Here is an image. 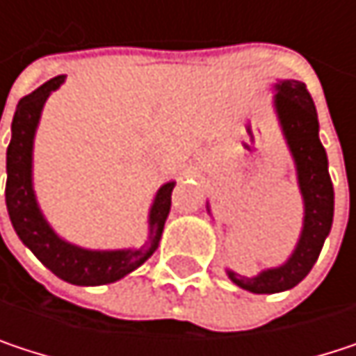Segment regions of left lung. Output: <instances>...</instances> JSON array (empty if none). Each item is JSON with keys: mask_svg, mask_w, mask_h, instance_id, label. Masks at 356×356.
I'll list each match as a JSON object with an SVG mask.
<instances>
[{"mask_svg": "<svg viewBox=\"0 0 356 356\" xmlns=\"http://www.w3.org/2000/svg\"><path fill=\"white\" fill-rule=\"evenodd\" d=\"M274 90V111L295 161L305 214L299 241L282 266L261 270L255 276H241L227 270L237 286L255 295H272L297 286L318 261L334 218V187L327 173V156L320 142V123L314 99L299 80H278Z\"/></svg>", "mask_w": 356, "mask_h": 356, "instance_id": "obj_1", "label": "left lung"}]
</instances>
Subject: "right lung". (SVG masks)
<instances>
[{
  "label": "right lung",
  "mask_w": 356,
  "mask_h": 356,
  "mask_svg": "<svg viewBox=\"0 0 356 356\" xmlns=\"http://www.w3.org/2000/svg\"><path fill=\"white\" fill-rule=\"evenodd\" d=\"M65 82L51 78L24 97L12 119V140L6 156V206L20 241L61 280L78 286H99L121 280L140 268L159 248L171 210L175 181L161 185L148 214V239L136 249H84L61 239L42 216L33 187V148L38 119L47 99Z\"/></svg>",
  "instance_id": "add662e5"
}]
</instances>
